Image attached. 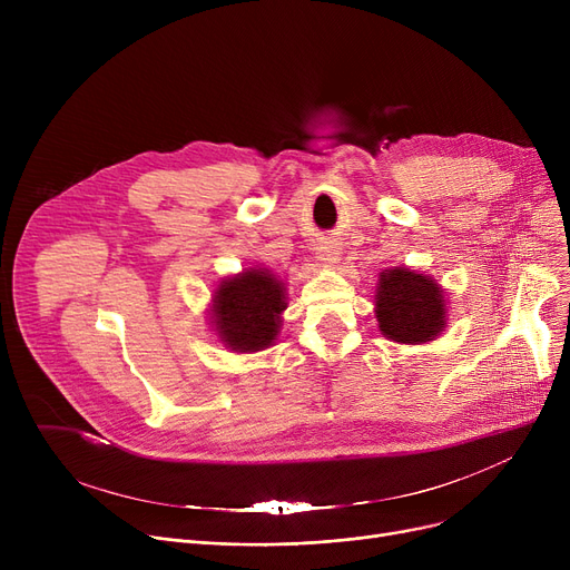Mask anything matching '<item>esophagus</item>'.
I'll return each instance as SVG.
<instances>
[{
	"label": "esophagus",
	"mask_w": 570,
	"mask_h": 570,
	"mask_svg": "<svg viewBox=\"0 0 570 570\" xmlns=\"http://www.w3.org/2000/svg\"><path fill=\"white\" fill-rule=\"evenodd\" d=\"M316 258L323 265H335L340 261V249H337V245L333 243V239H323V243H318Z\"/></svg>",
	"instance_id": "34e87169"
}]
</instances>
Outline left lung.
I'll return each instance as SVG.
<instances>
[{
	"instance_id": "left-lung-1",
	"label": "left lung",
	"mask_w": 570,
	"mask_h": 570,
	"mask_svg": "<svg viewBox=\"0 0 570 570\" xmlns=\"http://www.w3.org/2000/svg\"><path fill=\"white\" fill-rule=\"evenodd\" d=\"M376 321L381 333L395 342H430L445 325L443 291L434 279L406 267L385 269L376 293Z\"/></svg>"
}]
</instances>
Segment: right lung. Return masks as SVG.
<instances>
[{"instance_id": "right-lung-1", "label": "right lung", "mask_w": 570, "mask_h": 570, "mask_svg": "<svg viewBox=\"0 0 570 570\" xmlns=\"http://www.w3.org/2000/svg\"><path fill=\"white\" fill-rule=\"evenodd\" d=\"M284 307V284L267 269H247L217 288L213 312L222 342L252 353L273 344Z\"/></svg>"}]
</instances>
